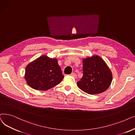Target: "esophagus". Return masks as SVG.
<instances>
[{"mask_svg":"<svg viewBox=\"0 0 135 135\" xmlns=\"http://www.w3.org/2000/svg\"><path fill=\"white\" fill-rule=\"evenodd\" d=\"M70 75H71V76H73V77H74V78H77V75H76V74H75V73H71V74H70Z\"/></svg>","mask_w":135,"mask_h":135,"instance_id":"esophagus-1","label":"esophagus"}]
</instances>
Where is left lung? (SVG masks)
Here are the masks:
<instances>
[{"label": "left lung", "instance_id": "left-lung-1", "mask_svg": "<svg viewBox=\"0 0 135 135\" xmlns=\"http://www.w3.org/2000/svg\"><path fill=\"white\" fill-rule=\"evenodd\" d=\"M83 76L77 82L82 91L89 94L103 93L109 87L113 79L112 71L98 55L82 59Z\"/></svg>", "mask_w": 135, "mask_h": 135}]
</instances>
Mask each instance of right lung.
Masks as SVG:
<instances>
[{
    "label": "right lung",
    "instance_id": "1",
    "mask_svg": "<svg viewBox=\"0 0 135 135\" xmlns=\"http://www.w3.org/2000/svg\"><path fill=\"white\" fill-rule=\"evenodd\" d=\"M64 75L56 58L42 55L27 65L25 79L31 88L47 91L60 83Z\"/></svg>",
    "mask_w": 135,
    "mask_h": 135
}]
</instances>
